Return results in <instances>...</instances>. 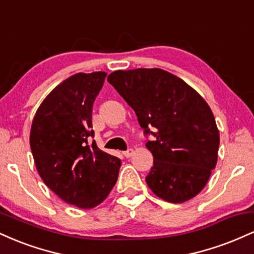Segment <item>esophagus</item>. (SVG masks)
<instances>
[{
  "instance_id": "1",
  "label": "esophagus",
  "mask_w": 254,
  "mask_h": 254,
  "mask_svg": "<svg viewBox=\"0 0 254 254\" xmlns=\"http://www.w3.org/2000/svg\"><path fill=\"white\" fill-rule=\"evenodd\" d=\"M132 154H133V149H127V150L123 151V155L125 157H130L131 155H132Z\"/></svg>"
}]
</instances>
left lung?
I'll return each mask as SVG.
<instances>
[{
    "label": "left lung",
    "instance_id": "8db88e82",
    "mask_svg": "<svg viewBox=\"0 0 254 254\" xmlns=\"http://www.w3.org/2000/svg\"><path fill=\"white\" fill-rule=\"evenodd\" d=\"M107 81L135 111L144 133L156 137L145 144L154 157L145 178L150 190L170 203L196 197L216 167L220 145L206 101L182 78L159 68L117 70Z\"/></svg>",
    "mask_w": 254,
    "mask_h": 254
}]
</instances>
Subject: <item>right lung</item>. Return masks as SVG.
Returning a JSON list of instances; mask_svg holds the SVG:
<instances>
[{"label": "right lung", "instance_id": "right-lung-1", "mask_svg": "<svg viewBox=\"0 0 254 254\" xmlns=\"http://www.w3.org/2000/svg\"><path fill=\"white\" fill-rule=\"evenodd\" d=\"M105 71L78 72L55 87L38 107L30 133L37 171L61 199L81 209L103 203L118 179L121 160L93 142L92 109Z\"/></svg>", "mask_w": 254, "mask_h": 254}]
</instances>
